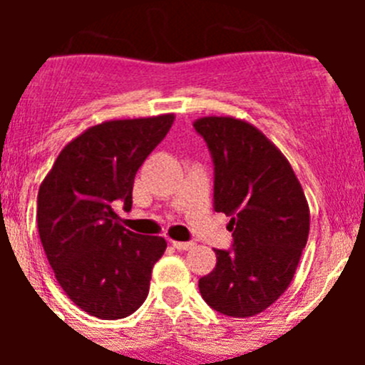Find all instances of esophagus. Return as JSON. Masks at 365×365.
I'll return each instance as SVG.
<instances>
[{"label": "esophagus", "mask_w": 365, "mask_h": 365, "mask_svg": "<svg viewBox=\"0 0 365 365\" xmlns=\"http://www.w3.org/2000/svg\"><path fill=\"white\" fill-rule=\"evenodd\" d=\"M172 243L177 250H190V248L195 247V243H192V241H172Z\"/></svg>", "instance_id": "esophagus-1"}]
</instances>
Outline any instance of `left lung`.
<instances>
[{"label":"left lung","mask_w":365,"mask_h":365,"mask_svg":"<svg viewBox=\"0 0 365 365\" xmlns=\"http://www.w3.org/2000/svg\"><path fill=\"white\" fill-rule=\"evenodd\" d=\"M193 128L214 159V208L230 215V250L199 279L212 309L256 316L291 285L307 245L309 202L285 155L256 125L234 117H202Z\"/></svg>","instance_id":"left-lung-1"}]
</instances>
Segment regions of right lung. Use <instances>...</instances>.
Listing matches in <instances>:
<instances>
[{
  "label": "right lung",
  "mask_w": 365,
  "mask_h": 365,
  "mask_svg": "<svg viewBox=\"0 0 365 365\" xmlns=\"http://www.w3.org/2000/svg\"><path fill=\"white\" fill-rule=\"evenodd\" d=\"M173 120L166 113L91 125L60 151L40 185L45 256L71 302L100 320L125 318L143 305L166 250L164 237L122 227L115 205L130 210L138 168Z\"/></svg>",
  "instance_id": "add662e5"
}]
</instances>
